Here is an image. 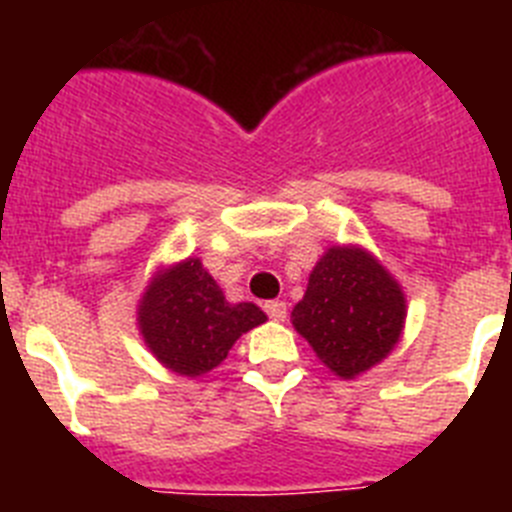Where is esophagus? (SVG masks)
I'll list each match as a JSON object with an SVG mask.
<instances>
[{"instance_id":"1","label":"esophagus","mask_w":512,"mask_h":512,"mask_svg":"<svg viewBox=\"0 0 512 512\" xmlns=\"http://www.w3.org/2000/svg\"><path fill=\"white\" fill-rule=\"evenodd\" d=\"M264 310H266V315H269L271 320H277V323H284V320H287V302L271 300V302H266Z\"/></svg>"}]
</instances>
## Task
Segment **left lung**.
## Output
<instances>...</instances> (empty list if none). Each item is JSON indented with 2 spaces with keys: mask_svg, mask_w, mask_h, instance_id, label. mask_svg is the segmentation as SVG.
<instances>
[{
  "mask_svg": "<svg viewBox=\"0 0 512 512\" xmlns=\"http://www.w3.org/2000/svg\"><path fill=\"white\" fill-rule=\"evenodd\" d=\"M397 279L359 246H333L315 264L292 325L330 372L354 379L397 346L405 328Z\"/></svg>",
  "mask_w": 512,
  "mask_h": 512,
  "instance_id": "left-lung-1",
  "label": "left lung"
}]
</instances>
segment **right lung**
Listing matches in <instances>:
<instances>
[{
    "label": "right lung",
    "mask_w": 512,
    "mask_h": 512,
    "mask_svg": "<svg viewBox=\"0 0 512 512\" xmlns=\"http://www.w3.org/2000/svg\"><path fill=\"white\" fill-rule=\"evenodd\" d=\"M264 320V310L253 302L230 305L200 259L158 271L138 305L146 346L182 377H202L223 364L233 343Z\"/></svg>",
    "instance_id": "add662e5"
}]
</instances>
